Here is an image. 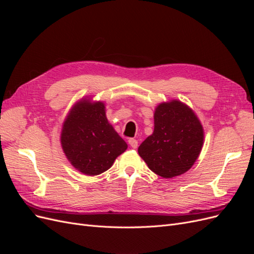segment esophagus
<instances>
[{"label":"esophagus","instance_id":"34e87169","mask_svg":"<svg viewBox=\"0 0 254 254\" xmlns=\"http://www.w3.org/2000/svg\"><path fill=\"white\" fill-rule=\"evenodd\" d=\"M128 143H129L130 146H131L132 148H136L137 147V141L135 139H129Z\"/></svg>","mask_w":254,"mask_h":254}]
</instances>
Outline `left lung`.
Returning a JSON list of instances; mask_svg holds the SVG:
<instances>
[{"label":"left lung","instance_id":"obj_1","mask_svg":"<svg viewBox=\"0 0 254 254\" xmlns=\"http://www.w3.org/2000/svg\"><path fill=\"white\" fill-rule=\"evenodd\" d=\"M155 129L140 146L139 155L150 170L163 178L188 172L201 151L203 129L193 110L179 101L160 104Z\"/></svg>","mask_w":254,"mask_h":254}]
</instances>
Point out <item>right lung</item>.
Listing matches in <instances>:
<instances>
[{"label": "right lung", "instance_id": "add662e5", "mask_svg": "<svg viewBox=\"0 0 254 254\" xmlns=\"http://www.w3.org/2000/svg\"><path fill=\"white\" fill-rule=\"evenodd\" d=\"M61 145L71 164L89 176L109 170L127 149L126 142L108 123L104 103L87 99L76 104L66 117Z\"/></svg>", "mask_w": 254, "mask_h": 254}]
</instances>
